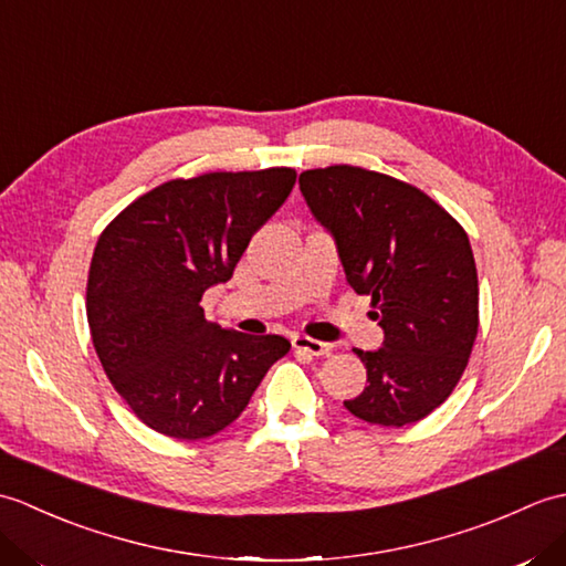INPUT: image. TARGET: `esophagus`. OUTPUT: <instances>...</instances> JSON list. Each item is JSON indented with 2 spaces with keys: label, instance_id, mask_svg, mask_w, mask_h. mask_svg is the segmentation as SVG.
Masks as SVG:
<instances>
[{
  "label": "esophagus",
  "instance_id": "esophagus-1",
  "mask_svg": "<svg viewBox=\"0 0 566 566\" xmlns=\"http://www.w3.org/2000/svg\"><path fill=\"white\" fill-rule=\"evenodd\" d=\"M292 345H294V350H298V353H308V355H314V357L331 355V350H333V345H331V343L314 340V338H308V335H294V338H292Z\"/></svg>",
  "mask_w": 566,
  "mask_h": 566
}]
</instances>
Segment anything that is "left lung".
<instances>
[{"label":"left lung","mask_w":566,"mask_h":566,"mask_svg":"<svg viewBox=\"0 0 566 566\" xmlns=\"http://www.w3.org/2000/svg\"><path fill=\"white\" fill-rule=\"evenodd\" d=\"M328 228L357 294L371 296L384 328L377 353L355 350L367 387L345 401L353 416L401 428L448 399L479 331V280L469 235L426 191L355 165L298 175Z\"/></svg>","instance_id":"1"}]
</instances>
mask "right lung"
<instances>
[{
	"instance_id": "right-lung-1",
	"label": "right lung",
	"mask_w": 566,
	"mask_h": 566,
	"mask_svg": "<svg viewBox=\"0 0 566 566\" xmlns=\"http://www.w3.org/2000/svg\"><path fill=\"white\" fill-rule=\"evenodd\" d=\"M292 167L170 179L104 228L87 276V321L106 377L155 432L201 440L243 413L282 335L223 331L201 296L231 280L252 233L282 207Z\"/></svg>"
}]
</instances>
